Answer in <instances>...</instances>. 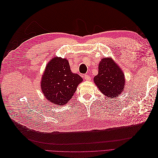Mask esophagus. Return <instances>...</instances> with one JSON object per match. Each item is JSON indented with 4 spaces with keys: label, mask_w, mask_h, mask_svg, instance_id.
<instances>
[{
    "label": "esophagus",
    "mask_w": 158,
    "mask_h": 158,
    "mask_svg": "<svg viewBox=\"0 0 158 158\" xmlns=\"http://www.w3.org/2000/svg\"><path fill=\"white\" fill-rule=\"evenodd\" d=\"M84 79L85 80H88V81H89V80H91V77L90 76H89V75H84Z\"/></svg>",
    "instance_id": "34e87169"
}]
</instances>
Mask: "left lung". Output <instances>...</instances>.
I'll list each match as a JSON object with an SVG mask.
<instances>
[{
	"instance_id": "8db88e82",
	"label": "left lung",
	"mask_w": 158,
	"mask_h": 158,
	"mask_svg": "<svg viewBox=\"0 0 158 158\" xmlns=\"http://www.w3.org/2000/svg\"><path fill=\"white\" fill-rule=\"evenodd\" d=\"M98 74L94 80L105 95L110 98L118 97L124 90L125 75L118 64L111 57L103 58L99 63Z\"/></svg>"
}]
</instances>
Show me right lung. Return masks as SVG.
Here are the masks:
<instances>
[{"label": "right lung", "instance_id": "right-lung-1", "mask_svg": "<svg viewBox=\"0 0 158 158\" xmlns=\"http://www.w3.org/2000/svg\"><path fill=\"white\" fill-rule=\"evenodd\" d=\"M82 78L71 72L68 60L55 56L46 66L41 87L45 98L60 106L73 98Z\"/></svg>", "mask_w": 158, "mask_h": 158}]
</instances>
